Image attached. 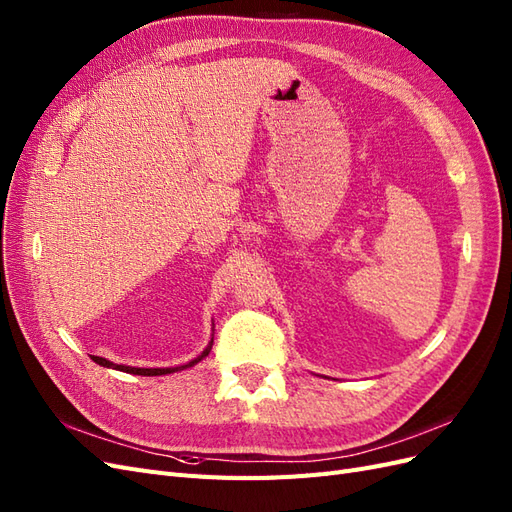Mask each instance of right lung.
<instances>
[{"instance_id": "right-lung-1", "label": "right lung", "mask_w": 512, "mask_h": 512, "mask_svg": "<svg viewBox=\"0 0 512 512\" xmlns=\"http://www.w3.org/2000/svg\"><path fill=\"white\" fill-rule=\"evenodd\" d=\"M211 346H213V339L207 344V348L200 352L196 359L188 361L185 365H177V367H132V365H119V363H113L108 359H102V356H91L98 365L102 367H111V369H117V371H126V374H134V376H166V374H175V371H181V369H188V367H194L196 363H200L205 359V356L211 352Z\"/></svg>"}]
</instances>
